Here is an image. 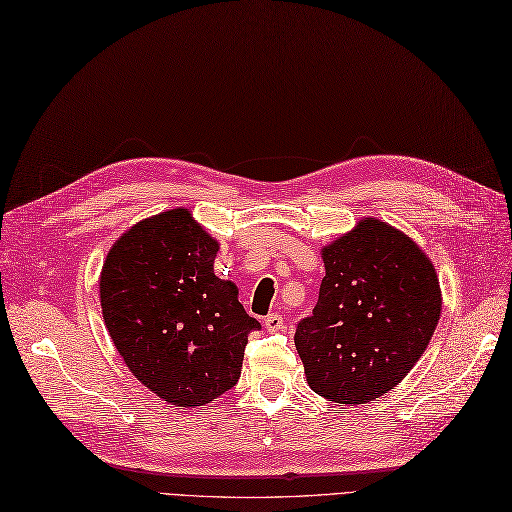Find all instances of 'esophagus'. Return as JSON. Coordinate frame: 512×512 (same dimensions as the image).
<instances>
[{
	"label": "esophagus",
	"mask_w": 512,
	"mask_h": 512,
	"mask_svg": "<svg viewBox=\"0 0 512 512\" xmlns=\"http://www.w3.org/2000/svg\"><path fill=\"white\" fill-rule=\"evenodd\" d=\"M262 323H265V327L269 331H284V327H286V323H284V319H282L280 314H269Z\"/></svg>",
	"instance_id": "1"
}]
</instances>
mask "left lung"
<instances>
[{
  "mask_svg": "<svg viewBox=\"0 0 512 512\" xmlns=\"http://www.w3.org/2000/svg\"><path fill=\"white\" fill-rule=\"evenodd\" d=\"M319 301L295 331L308 385L340 405L394 390L416 366L441 316L431 258L405 232L362 217L323 245Z\"/></svg>",
  "mask_w": 512,
  "mask_h": 512,
  "instance_id": "obj_1",
  "label": "left lung"
}]
</instances>
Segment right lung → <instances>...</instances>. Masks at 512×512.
<instances>
[{"label":"right lung","instance_id":"add662e5","mask_svg":"<svg viewBox=\"0 0 512 512\" xmlns=\"http://www.w3.org/2000/svg\"><path fill=\"white\" fill-rule=\"evenodd\" d=\"M219 243L185 206L146 217L112 245L99 295L105 327L135 379L174 407H202L241 377L260 323L219 280Z\"/></svg>","mask_w":512,"mask_h":512}]
</instances>
